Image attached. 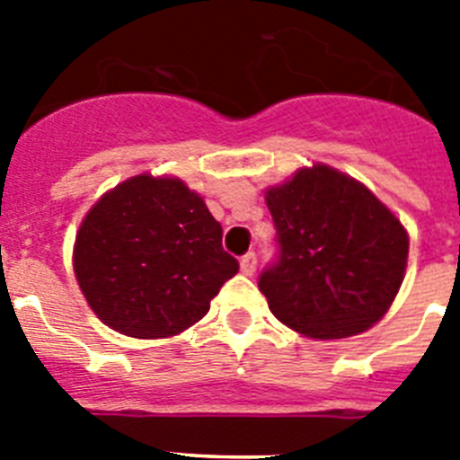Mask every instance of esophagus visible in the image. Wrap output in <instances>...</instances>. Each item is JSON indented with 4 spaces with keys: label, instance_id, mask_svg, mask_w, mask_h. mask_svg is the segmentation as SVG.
Returning a JSON list of instances; mask_svg holds the SVG:
<instances>
[{
    "label": "esophagus",
    "instance_id": "1",
    "mask_svg": "<svg viewBox=\"0 0 460 460\" xmlns=\"http://www.w3.org/2000/svg\"><path fill=\"white\" fill-rule=\"evenodd\" d=\"M239 267H242V274L251 276L255 271V267H258V258H255V253H246L242 260H239Z\"/></svg>",
    "mask_w": 460,
    "mask_h": 460
}]
</instances>
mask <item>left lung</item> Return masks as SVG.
Here are the masks:
<instances>
[{"label":"left lung","mask_w":460,"mask_h":460,"mask_svg":"<svg viewBox=\"0 0 460 460\" xmlns=\"http://www.w3.org/2000/svg\"><path fill=\"white\" fill-rule=\"evenodd\" d=\"M280 258L262 271L270 311L315 341L357 336L380 323L408 267L403 223L368 186L324 164L265 190Z\"/></svg>","instance_id":"8db88e82"}]
</instances>
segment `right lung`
Instances as JSON below:
<instances>
[{
    "instance_id": "obj_1",
    "label": "right lung",
    "mask_w": 460,
    "mask_h": 460,
    "mask_svg": "<svg viewBox=\"0 0 460 460\" xmlns=\"http://www.w3.org/2000/svg\"><path fill=\"white\" fill-rule=\"evenodd\" d=\"M221 223L180 177L142 172L96 200L73 243V271L103 324L168 339L202 320L239 262Z\"/></svg>"
}]
</instances>
